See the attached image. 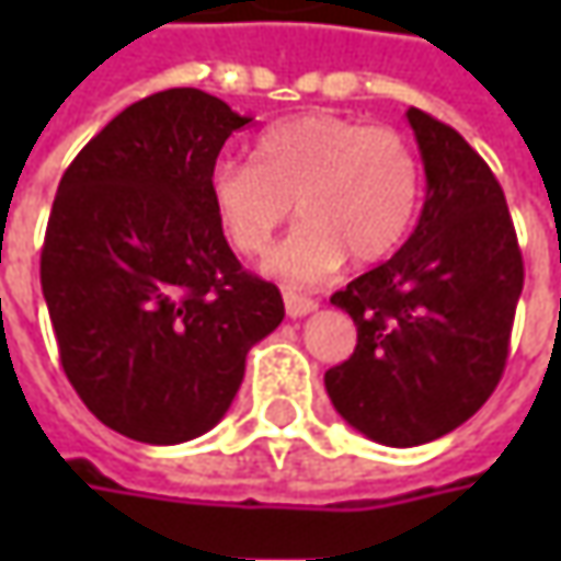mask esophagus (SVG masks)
Wrapping results in <instances>:
<instances>
[{
  "label": "esophagus",
  "mask_w": 561,
  "mask_h": 561,
  "mask_svg": "<svg viewBox=\"0 0 561 561\" xmlns=\"http://www.w3.org/2000/svg\"><path fill=\"white\" fill-rule=\"evenodd\" d=\"M284 306H287V314L290 318H306L318 309L312 296H302V293H284Z\"/></svg>",
  "instance_id": "obj_1"
}]
</instances>
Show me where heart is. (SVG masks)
Instances as JSON below:
<instances>
[{"label": "heart", "mask_w": 561, "mask_h": 561, "mask_svg": "<svg viewBox=\"0 0 561 561\" xmlns=\"http://www.w3.org/2000/svg\"><path fill=\"white\" fill-rule=\"evenodd\" d=\"M252 162L215 164L208 199L227 243L265 252L293 199L302 221L271 249L265 271L284 284H321L346 252L358 265L387 259L412 230L421 203L415 149L390 127L340 115L277 121L255 140Z\"/></svg>", "instance_id": "1"}]
</instances>
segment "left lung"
<instances>
[{
    "instance_id": "left-lung-1",
    "label": "left lung",
    "mask_w": 561,
    "mask_h": 561,
    "mask_svg": "<svg viewBox=\"0 0 561 561\" xmlns=\"http://www.w3.org/2000/svg\"><path fill=\"white\" fill-rule=\"evenodd\" d=\"M424 164V208L397 255L331 296L356 353L324 375L340 419L383 446L456 431L496 390L525 284L503 186L443 121L405 112Z\"/></svg>"
}]
</instances>
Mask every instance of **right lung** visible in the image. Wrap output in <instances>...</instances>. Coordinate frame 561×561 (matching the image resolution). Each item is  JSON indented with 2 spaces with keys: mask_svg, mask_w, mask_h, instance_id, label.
<instances>
[{
  "mask_svg": "<svg viewBox=\"0 0 561 561\" xmlns=\"http://www.w3.org/2000/svg\"><path fill=\"white\" fill-rule=\"evenodd\" d=\"M252 118L174 87L127 105L65 171L39 259L61 368L105 427L152 446L225 419L280 290L240 268L208 178Z\"/></svg>",
  "mask_w": 561,
  "mask_h": 561,
  "instance_id": "obj_1",
  "label": "right lung"
}]
</instances>
